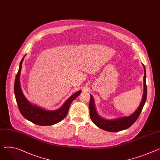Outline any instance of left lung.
<instances>
[{
    "instance_id": "1",
    "label": "left lung",
    "mask_w": 160,
    "mask_h": 160,
    "mask_svg": "<svg viewBox=\"0 0 160 160\" xmlns=\"http://www.w3.org/2000/svg\"><path fill=\"white\" fill-rule=\"evenodd\" d=\"M144 68V77H143V86H144V91L143 98L141 102V103L137 110L131 116L127 117H123L113 120H108L103 119L98 114L97 111L95 109V106L94 103V99L92 96L91 95V99L89 102V109H90V118L92 122L98 127L99 128L109 132H118L122 130L127 129L130 127L138 118L142 109L144 106V104L146 102L147 99V85H146V71L145 66Z\"/></svg>"
}]
</instances>
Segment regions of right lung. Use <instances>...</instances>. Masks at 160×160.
<instances>
[{
    "label": "right lung",
    "instance_id": "add662e5",
    "mask_svg": "<svg viewBox=\"0 0 160 160\" xmlns=\"http://www.w3.org/2000/svg\"><path fill=\"white\" fill-rule=\"evenodd\" d=\"M24 58L20 62L18 71L17 74L14 92L18 109L26 119L38 125H52L62 121L66 116L72 102L81 93L77 91L69 98L62 107L56 111H47L30 103L24 96L20 85V74Z\"/></svg>",
    "mask_w": 160,
    "mask_h": 160
}]
</instances>
